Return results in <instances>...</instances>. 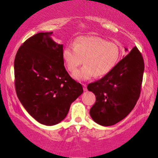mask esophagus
<instances>
[{
	"mask_svg": "<svg viewBox=\"0 0 158 158\" xmlns=\"http://www.w3.org/2000/svg\"><path fill=\"white\" fill-rule=\"evenodd\" d=\"M83 90L85 91H87V85L85 84H83Z\"/></svg>",
	"mask_w": 158,
	"mask_h": 158,
	"instance_id": "34e87169",
	"label": "esophagus"
}]
</instances>
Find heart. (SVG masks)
I'll return each instance as SVG.
<instances>
[{"label": "heart", "mask_w": 158, "mask_h": 158, "mask_svg": "<svg viewBox=\"0 0 158 158\" xmlns=\"http://www.w3.org/2000/svg\"><path fill=\"white\" fill-rule=\"evenodd\" d=\"M120 56L118 44L98 37H79L73 46L65 47L63 52L64 63L70 72H75L83 60L84 65L73 75L78 81L110 73L118 63Z\"/></svg>", "instance_id": "1"}]
</instances>
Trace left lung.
<instances>
[{
    "mask_svg": "<svg viewBox=\"0 0 158 158\" xmlns=\"http://www.w3.org/2000/svg\"><path fill=\"white\" fill-rule=\"evenodd\" d=\"M143 71V59L135 47L110 73L88 85L96 97L89 111L95 122L111 126L131 111L139 98Z\"/></svg>",
    "mask_w": 158,
    "mask_h": 158,
    "instance_id": "1",
    "label": "left lung"
}]
</instances>
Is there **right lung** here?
<instances>
[{
  "instance_id": "obj_1",
  "label": "right lung",
  "mask_w": 158,
  "mask_h": 158,
  "mask_svg": "<svg viewBox=\"0 0 158 158\" xmlns=\"http://www.w3.org/2000/svg\"><path fill=\"white\" fill-rule=\"evenodd\" d=\"M39 33L20 47L14 63L17 95L27 111L40 123L53 125L67 116L71 104L83 92L64 67L63 44Z\"/></svg>"
}]
</instances>
